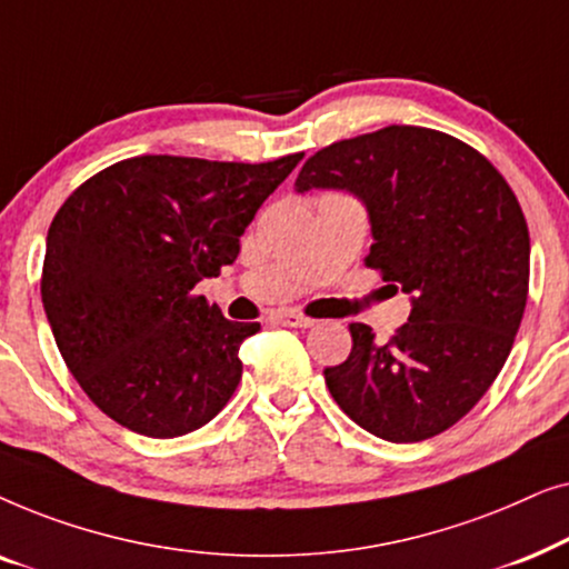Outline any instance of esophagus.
I'll return each mask as SVG.
<instances>
[{"label": "esophagus", "instance_id": "obj_1", "mask_svg": "<svg viewBox=\"0 0 569 569\" xmlns=\"http://www.w3.org/2000/svg\"><path fill=\"white\" fill-rule=\"evenodd\" d=\"M274 318H277V323L290 326V329H310V326L316 323L313 318H308V316H302V313H295V310H282V313H277Z\"/></svg>", "mask_w": 569, "mask_h": 569}]
</instances>
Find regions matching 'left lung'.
Returning <instances> with one entry per match:
<instances>
[{
  "mask_svg": "<svg viewBox=\"0 0 569 569\" xmlns=\"http://www.w3.org/2000/svg\"><path fill=\"white\" fill-rule=\"evenodd\" d=\"M298 193L362 201L368 267L409 295L388 341L352 323V352L326 368L341 411L376 438L419 442L469 415L508 360L528 298L526 217L485 154L422 127H386L323 147Z\"/></svg>",
  "mask_w": 569,
  "mask_h": 569,
  "instance_id": "1",
  "label": "left lung"
}]
</instances>
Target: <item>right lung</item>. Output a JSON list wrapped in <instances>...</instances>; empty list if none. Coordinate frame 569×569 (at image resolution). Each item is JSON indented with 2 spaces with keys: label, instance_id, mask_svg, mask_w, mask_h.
<instances>
[{
  "label": "right lung",
  "instance_id": "add662e5",
  "mask_svg": "<svg viewBox=\"0 0 569 569\" xmlns=\"http://www.w3.org/2000/svg\"><path fill=\"white\" fill-rule=\"evenodd\" d=\"M302 152L271 162L142 154L84 181L53 217L43 310L67 368L100 411L147 438L199 430L236 393L240 345L193 295L240 253V236Z\"/></svg>",
  "mask_w": 569,
  "mask_h": 569
}]
</instances>
